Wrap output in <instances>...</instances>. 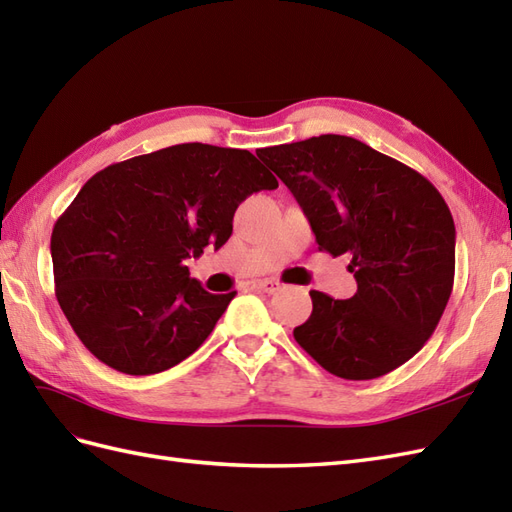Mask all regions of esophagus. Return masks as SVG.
<instances>
[{"label":"esophagus","instance_id":"1","mask_svg":"<svg viewBox=\"0 0 512 512\" xmlns=\"http://www.w3.org/2000/svg\"><path fill=\"white\" fill-rule=\"evenodd\" d=\"M256 288L262 290V292L273 294V292H277V290H282V284L277 282V280H260V282H256Z\"/></svg>","mask_w":512,"mask_h":512}]
</instances>
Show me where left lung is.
<instances>
[{"label": "left lung", "instance_id": "obj_1", "mask_svg": "<svg viewBox=\"0 0 512 512\" xmlns=\"http://www.w3.org/2000/svg\"><path fill=\"white\" fill-rule=\"evenodd\" d=\"M297 198L318 250L350 254L352 299L312 290L292 331L333 376L374 380L410 361L436 331L455 282V222L414 168L350 136L322 134L256 151Z\"/></svg>", "mask_w": 512, "mask_h": 512}]
</instances>
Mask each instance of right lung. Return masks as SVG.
<instances>
[{
  "label": "right lung",
  "mask_w": 512,
  "mask_h": 512,
  "mask_svg": "<svg viewBox=\"0 0 512 512\" xmlns=\"http://www.w3.org/2000/svg\"><path fill=\"white\" fill-rule=\"evenodd\" d=\"M275 188L254 153L203 143L91 177L51 235L55 297L83 346L130 376L188 359L237 294L207 292L188 258L220 250L243 200Z\"/></svg>",
  "instance_id": "1"
}]
</instances>
